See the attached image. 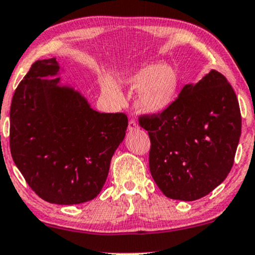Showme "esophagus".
Returning a JSON list of instances; mask_svg holds the SVG:
<instances>
[{"instance_id": "34e87169", "label": "esophagus", "mask_w": 255, "mask_h": 255, "mask_svg": "<svg viewBox=\"0 0 255 255\" xmlns=\"http://www.w3.org/2000/svg\"><path fill=\"white\" fill-rule=\"evenodd\" d=\"M128 131H130V132H132V131L138 130V124H137V122L134 121V119H131V121L128 122Z\"/></svg>"}]
</instances>
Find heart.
Listing matches in <instances>:
<instances>
[{"mask_svg":"<svg viewBox=\"0 0 255 255\" xmlns=\"http://www.w3.org/2000/svg\"><path fill=\"white\" fill-rule=\"evenodd\" d=\"M119 82L137 91L134 106L145 115H158L169 109L175 101L179 89V76L168 65L148 63L136 69L123 71ZM103 91L112 100H121L122 92L116 81L105 79Z\"/></svg>","mask_w":255,"mask_h":255,"instance_id":"1","label":"heart"}]
</instances>
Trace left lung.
Returning <instances> with one entry per match:
<instances>
[{"label": "left lung", "mask_w": 255, "mask_h": 255, "mask_svg": "<svg viewBox=\"0 0 255 255\" xmlns=\"http://www.w3.org/2000/svg\"><path fill=\"white\" fill-rule=\"evenodd\" d=\"M139 125L150 137L151 176L168 198L197 200L229 174L241 113L233 87L214 69L185 86L169 109L140 117Z\"/></svg>", "instance_id": "8db88e82"}]
</instances>
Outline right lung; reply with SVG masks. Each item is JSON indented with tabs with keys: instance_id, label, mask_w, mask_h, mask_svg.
<instances>
[{
	"instance_id": "1",
	"label": "right lung",
	"mask_w": 255,
	"mask_h": 255,
	"mask_svg": "<svg viewBox=\"0 0 255 255\" xmlns=\"http://www.w3.org/2000/svg\"><path fill=\"white\" fill-rule=\"evenodd\" d=\"M56 58L34 62L14 93L10 152L27 184L41 199L73 205L94 199L124 140L128 117L100 113L57 77Z\"/></svg>"
}]
</instances>
